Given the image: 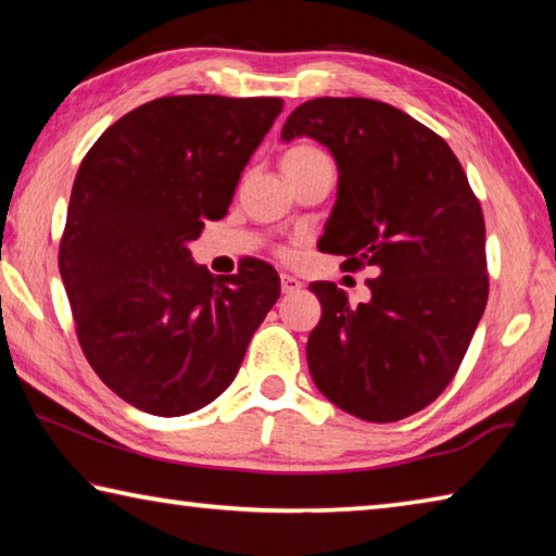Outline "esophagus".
<instances>
[{"mask_svg": "<svg viewBox=\"0 0 556 556\" xmlns=\"http://www.w3.org/2000/svg\"><path fill=\"white\" fill-rule=\"evenodd\" d=\"M301 289V281L291 275H281V294H296Z\"/></svg>", "mask_w": 556, "mask_h": 556, "instance_id": "obj_1", "label": "esophagus"}]
</instances>
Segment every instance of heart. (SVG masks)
Segmentation results:
<instances>
[{"instance_id": "1", "label": "heart", "mask_w": 556, "mask_h": 556, "mask_svg": "<svg viewBox=\"0 0 556 556\" xmlns=\"http://www.w3.org/2000/svg\"><path fill=\"white\" fill-rule=\"evenodd\" d=\"M324 156V152H318L316 147H308V144H299V147H291L289 152L281 156V172H287V168H296V166H304L308 162H314V159Z\"/></svg>"}]
</instances>
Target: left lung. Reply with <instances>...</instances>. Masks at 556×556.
<instances>
[{
  "instance_id": "left-lung-1",
  "label": "left lung",
  "mask_w": 556,
  "mask_h": 556,
  "mask_svg": "<svg viewBox=\"0 0 556 556\" xmlns=\"http://www.w3.org/2000/svg\"><path fill=\"white\" fill-rule=\"evenodd\" d=\"M312 137L333 154L338 195L318 250L372 267L370 301L351 306L314 281L321 321L306 361L316 388L365 421L425 409L454 380L488 301L481 203L448 144L407 112L368 98H316L281 142Z\"/></svg>"
}]
</instances>
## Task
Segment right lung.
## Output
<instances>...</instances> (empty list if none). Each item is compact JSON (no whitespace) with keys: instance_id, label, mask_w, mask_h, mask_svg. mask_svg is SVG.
<instances>
[{"instance_id":"add662e5","label":"right lung","mask_w":556,"mask_h":556,"mask_svg":"<svg viewBox=\"0 0 556 556\" xmlns=\"http://www.w3.org/2000/svg\"><path fill=\"white\" fill-rule=\"evenodd\" d=\"M279 112V98H159L83 159L59 269L83 353L131 407L181 417L211 404L279 299L267 262L213 277L188 250L225 218Z\"/></svg>"}]
</instances>
